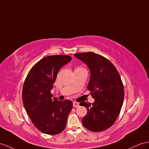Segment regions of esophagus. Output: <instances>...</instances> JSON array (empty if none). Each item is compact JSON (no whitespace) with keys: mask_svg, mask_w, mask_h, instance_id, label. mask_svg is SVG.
Segmentation results:
<instances>
[{"mask_svg":"<svg viewBox=\"0 0 149 149\" xmlns=\"http://www.w3.org/2000/svg\"><path fill=\"white\" fill-rule=\"evenodd\" d=\"M79 106V103L77 102H73V106L74 108H77Z\"/></svg>","mask_w":149,"mask_h":149,"instance_id":"esophagus-1","label":"esophagus"}]
</instances>
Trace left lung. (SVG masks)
I'll return each instance as SVG.
<instances>
[{
  "mask_svg": "<svg viewBox=\"0 0 149 149\" xmlns=\"http://www.w3.org/2000/svg\"><path fill=\"white\" fill-rule=\"evenodd\" d=\"M74 56L89 68L91 79L87 89L95 100L92 104L80 103L87 109L82 124L90 131H104L114 123L123 105L125 93L120 75L109 60L97 53L84 52Z\"/></svg>",
  "mask_w": 149,
  "mask_h": 149,
  "instance_id": "left-lung-1",
  "label": "left lung"
}]
</instances>
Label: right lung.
Segmentation results:
<instances>
[{"label": "right lung", "instance_id": "add662e5", "mask_svg": "<svg viewBox=\"0 0 149 149\" xmlns=\"http://www.w3.org/2000/svg\"><path fill=\"white\" fill-rule=\"evenodd\" d=\"M72 60L68 55L42 58L29 70L22 87L23 104L34 126L48 135L58 134L66 127L73 103L52 97L51 90L58 71Z\"/></svg>", "mask_w": 149, "mask_h": 149}]
</instances>
